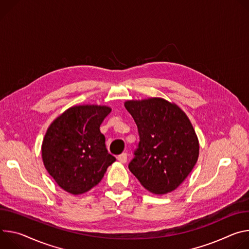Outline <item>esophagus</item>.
<instances>
[{"instance_id":"esophagus-1","label":"esophagus","mask_w":249,"mask_h":249,"mask_svg":"<svg viewBox=\"0 0 249 249\" xmlns=\"http://www.w3.org/2000/svg\"><path fill=\"white\" fill-rule=\"evenodd\" d=\"M118 160H119L121 163H125V162L127 161V154H126L125 152L120 154V155L118 156Z\"/></svg>"}]
</instances>
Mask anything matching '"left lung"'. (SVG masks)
I'll return each mask as SVG.
<instances>
[{
    "instance_id": "left-lung-1",
    "label": "left lung",
    "mask_w": 249,
    "mask_h": 249,
    "mask_svg": "<svg viewBox=\"0 0 249 249\" xmlns=\"http://www.w3.org/2000/svg\"><path fill=\"white\" fill-rule=\"evenodd\" d=\"M124 107L140 134L130 172L153 194L174 191L199 157V141L190 120L176 104L162 98L126 101Z\"/></svg>"
}]
</instances>
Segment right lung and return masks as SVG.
<instances>
[{
  "label": "right lung",
  "instance_id": "obj_1",
  "mask_svg": "<svg viewBox=\"0 0 249 249\" xmlns=\"http://www.w3.org/2000/svg\"><path fill=\"white\" fill-rule=\"evenodd\" d=\"M109 107L74 106L49 125L41 145L42 161L60 188L80 195L97 186L116 158L105 144L100 125Z\"/></svg>",
  "mask_w": 249,
  "mask_h": 249
}]
</instances>
